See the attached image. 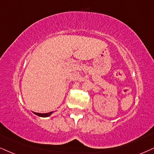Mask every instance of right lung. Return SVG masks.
<instances>
[{
  "mask_svg": "<svg viewBox=\"0 0 154 154\" xmlns=\"http://www.w3.org/2000/svg\"><path fill=\"white\" fill-rule=\"evenodd\" d=\"M54 112V111L49 112V113H35V112H33V113L34 114L38 116H40V117H48V116H50Z\"/></svg>",
  "mask_w": 154,
  "mask_h": 154,
  "instance_id": "add662e5",
  "label": "right lung"
}]
</instances>
